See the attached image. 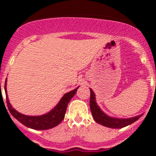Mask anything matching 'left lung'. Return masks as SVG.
I'll return each instance as SVG.
<instances>
[{
	"label": "left lung",
	"mask_w": 156,
	"mask_h": 156,
	"mask_svg": "<svg viewBox=\"0 0 156 156\" xmlns=\"http://www.w3.org/2000/svg\"><path fill=\"white\" fill-rule=\"evenodd\" d=\"M90 108L91 111L92 115L95 122H97L99 124L106 127L113 128V129H119V128L125 127L128 125L131 124L135 121L140 118L142 115H137V116L128 118V119H120V118H113L109 115H106L104 112L101 111L99 106L97 105L96 99H95L94 92L90 89Z\"/></svg>",
	"instance_id": "1"
}]
</instances>
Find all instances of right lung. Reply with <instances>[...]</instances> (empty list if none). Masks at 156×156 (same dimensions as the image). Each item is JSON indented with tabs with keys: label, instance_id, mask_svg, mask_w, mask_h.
Segmentation results:
<instances>
[{
	"label": "right lung",
	"instance_id": "right-lung-1",
	"mask_svg": "<svg viewBox=\"0 0 156 156\" xmlns=\"http://www.w3.org/2000/svg\"><path fill=\"white\" fill-rule=\"evenodd\" d=\"M6 83L7 79L5 80V94H6L7 105H8V110L11 112V114L24 126L31 128V129H38V130L51 129V128L58 126L64 119L65 114H66V108H67L69 102L70 101L72 98L75 95L77 89L79 88L76 87L73 90H71L70 92L65 94L64 96L62 98L57 105L48 113L42 115L31 116V115H23V114L16 111L14 108H12V105L10 104L9 100H8V94H7Z\"/></svg>",
	"mask_w": 156,
	"mask_h": 156
}]
</instances>
